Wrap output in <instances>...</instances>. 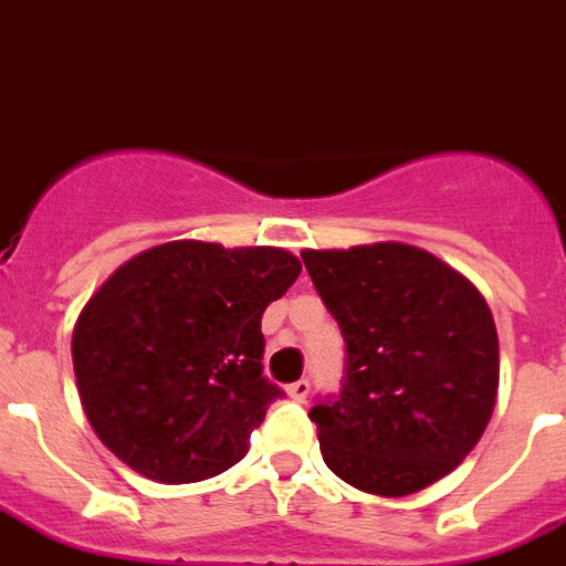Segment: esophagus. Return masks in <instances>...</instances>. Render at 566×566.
Returning a JSON list of instances; mask_svg holds the SVG:
<instances>
[{
	"mask_svg": "<svg viewBox=\"0 0 566 566\" xmlns=\"http://www.w3.org/2000/svg\"><path fill=\"white\" fill-rule=\"evenodd\" d=\"M308 392H312V384H308V380H296V384L287 387V396L294 401H305L308 399Z\"/></svg>",
	"mask_w": 566,
	"mask_h": 566,
	"instance_id": "1",
	"label": "esophagus"
}]
</instances>
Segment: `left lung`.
Masks as SVG:
<instances>
[{"instance_id": "1", "label": "left lung", "mask_w": 566, "mask_h": 566, "mask_svg": "<svg viewBox=\"0 0 566 566\" xmlns=\"http://www.w3.org/2000/svg\"><path fill=\"white\" fill-rule=\"evenodd\" d=\"M303 261L347 345L342 396L308 411L326 468L380 497L438 483L495 411L501 357L483 294L408 242L305 249Z\"/></svg>"}]
</instances>
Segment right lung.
Returning <instances> with one entry per match:
<instances>
[{
  "instance_id": "1",
  "label": "right lung",
  "mask_w": 566,
  "mask_h": 566,
  "mask_svg": "<svg viewBox=\"0 0 566 566\" xmlns=\"http://www.w3.org/2000/svg\"><path fill=\"white\" fill-rule=\"evenodd\" d=\"M303 263L275 245L174 240L134 254L83 305L71 336L86 420L155 483L237 464L282 396L263 378L261 317Z\"/></svg>"
}]
</instances>
